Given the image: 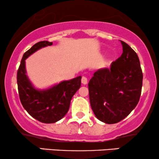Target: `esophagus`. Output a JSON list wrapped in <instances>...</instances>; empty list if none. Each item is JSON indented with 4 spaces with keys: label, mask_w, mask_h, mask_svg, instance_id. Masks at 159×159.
<instances>
[{
    "label": "esophagus",
    "mask_w": 159,
    "mask_h": 159,
    "mask_svg": "<svg viewBox=\"0 0 159 159\" xmlns=\"http://www.w3.org/2000/svg\"><path fill=\"white\" fill-rule=\"evenodd\" d=\"M81 83L83 84H87V78H86V77H84V76H83V77H82V78H81Z\"/></svg>",
    "instance_id": "obj_1"
}]
</instances>
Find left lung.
Listing matches in <instances>:
<instances>
[{
	"label": "left lung",
	"mask_w": 159,
	"mask_h": 159,
	"mask_svg": "<svg viewBox=\"0 0 159 159\" xmlns=\"http://www.w3.org/2000/svg\"><path fill=\"white\" fill-rule=\"evenodd\" d=\"M123 54L109 68L94 72L88 84L90 102L96 118L107 124L121 121L137 106L143 73L138 54L121 41Z\"/></svg>",
	"instance_id": "1"
}]
</instances>
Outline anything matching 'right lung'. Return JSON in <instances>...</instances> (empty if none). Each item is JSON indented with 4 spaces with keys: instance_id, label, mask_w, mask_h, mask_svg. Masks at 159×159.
I'll return each instance as SVG.
<instances>
[{
    "instance_id": "right-lung-1",
    "label": "right lung",
    "mask_w": 159,
    "mask_h": 159,
    "mask_svg": "<svg viewBox=\"0 0 159 159\" xmlns=\"http://www.w3.org/2000/svg\"><path fill=\"white\" fill-rule=\"evenodd\" d=\"M52 43L41 41L36 43L24 54L17 72V84L20 101L32 117L43 123L59 121L68 112L71 99L81 84V76L45 89H37L27 75L25 60L36 51L52 45Z\"/></svg>"
}]
</instances>
